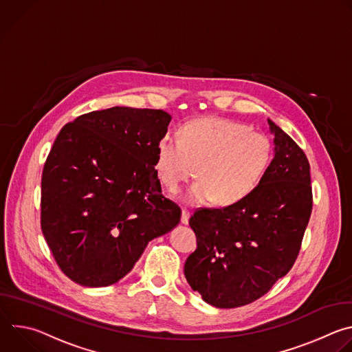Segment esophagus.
<instances>
[{
  "mask_svg": "<svg viewBox=\"0 0 352 352\" xmlns=\"http://www.w3.org/2000/svg\"><path fill=\"white\" fill-rule=\"evenodd\" d=\"M189 217H190V213H189V210H186V209H182V214H181V223H182V224H188V223H189Z\"/></svg>",
  "mask_w": 352,
  "mask_h": 352,
  "instance_id": "1",
  "label": "esophagus"
}]
</instances>
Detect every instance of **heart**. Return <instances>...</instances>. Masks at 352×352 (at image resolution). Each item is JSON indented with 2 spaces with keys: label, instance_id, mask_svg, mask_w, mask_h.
I'll return each instance as SVG.
<instances>
[{
  "label": "heart",
  "instance_id": "b5f03b06",
  "mask_svg": "<svg viewBox=\"0 0 352 352\" xmlns=\"http://www.w3.org/2000/svg\"><path fill=\"white\" fill-rule=\"evenodd\" d=\"M272 140L252 128L223 118L186 122L179 138L164 135L157 143L155 168L171 192L199 178L185 193V202L235 205L261 184L272 160Z\"/></svg>",
  "mask_w": 352,
  "mask_h": 352
}]
</instances>
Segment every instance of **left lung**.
<instances>
[{
	"instance_id": "left-lung-1",
	"label": "left lung",
	"mask_w": 352,
	"mask_h": 352,
	"mask_svg": "<svg viewBox=\"0 0 352 352\" xmlns=\"http://www.w3.org/2000/svg\"><path fill=\"white\" fill-rule=\"evenodd\" d=\"M274 157L256 189L223 209H197L189 219L197 248L184 273L193 291L216 308L248 305L284 277L299 254L312 213L309 162L280 126Z\"/></svg>"
}]
</instances>
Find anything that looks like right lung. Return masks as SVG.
Instances as JSON below:
<instances>
[{"mask_svg": "<svg viewBox=\"0 0 352 352\" xmlns=\"http://www.w3.org/2000/svg\"><path fill=\"white\" fill-rule=\"evenodd\" d=\"M171 116L113 107L58 133L41 175V231L72 281L107 287L126 276L148 241L171 231L181 209L162 193L157 143Z\"/></svg>", "mask_w": 352, "mask_h": 352, "instance_id": "obj_1", "label": "right lung"}]
</instances>
